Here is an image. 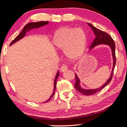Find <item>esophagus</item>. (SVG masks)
Instances as JSON below:
<instances>
[{"instance_id": "34e87169", "label": "esophagus", "mask_w": 127, "mask_h": 127, "mask_svg": "<svg viewBox=\"0 0 127 127\" xmlns=\"http://www.w3.org/2000/svg\"><path fill=\"white\" fill-rule=\"evenodd\" d=\"M67 69L68 68L67 66L64 65V66H62L61 67V69H60V71H61V72H62V73H64V72L67 71Z\"/></svg>"}]
</instances>
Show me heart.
Returning <instances> with one entry per match:
<instances>
[{
  "instance_id": "heart-1",
  "label": "heart",
  "mask_w": 127,
  "mask_h": 127,
  "mask_svg": "<svg viewBox=\"0 0 127 127\" xmlns=\"http://www.w3.org/2000/svg\"><path fill=\"white\" fill-rule=\"evenodd\" d=\"M87 43V34L79 28L62 27L56 31L53 37V44L56 49L64 51L66 57L71 61L82 57Z\"/></svg>"
}]
</instances>
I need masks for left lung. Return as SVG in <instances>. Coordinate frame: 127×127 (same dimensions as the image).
<instances>
[{"label": "left lung", "instance_id": "left-lung-1", "mask_svg": "<svg viewBox=\"0 0 127 127\" xmlns=\"http://www.w3.org/2000/svg\"><path fill=\"white\" fill-rule=\"evenodd\" d=\"M90 28L92 29L94 33V34L95 36V38L93 42L91 44L90 46V48L89 50L90 51L94 48L96 46L98 45H104L108 46L110 48L111 53H112V60H113V66L112 68V70H111V73L110 74V77L107 80L106 83H104L102 86L99 87V88L94 89H84L81 86V81L79 77H78L77 74L75 73V84L74 85V87L76 90L78 91V92L81 93L82 94L85 95H93L94 94L96 93L99 91L102 90L110 82L111 79H112V75H113V72H114L115 66L116 64V57H115V44L114 41L113 40L112 37L107 34V33L103 32V31H101L99 29H97L96 27H95L92 24H90V23H87Z\"/></svg>", "mask_w": 127, "mask_h": 127}]
</instances>
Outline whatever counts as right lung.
Returning <instances> with one entry per match:
<instances>
[{
	"label": "right lung",
	"mask_w": 127,
	"mask_h": 127,
	"mask_svg": "<svg viewBox=\"0 0 127 127\" xmlns=\"http://www.w3.org/2000/svg\"><path fill=\"white\" fill-rule=\"evenodd\" d=\"M49 23V21H38V22H32V23H29L28 24H26L24 26V28L23 29V30L20 33V34H19L18 36H17L16 38H15L14 40H13L11 42L9 46H11L12 45H13V44L16 43L17 41L20 40L21 39H22L25 36L27 32H30V31L32 30H34V29H37L39 28H41V27L45 26V25H47L48 23ZM60 75V73H59V71L58 70L57 74L55 76V78H54V89H53V92L52 94L50 97L47 100H46L45 102H44V103H46L49 101L50 99L52 98V97L53 96V95L54 94V92H55L56 90V85H57V80L58 77H59Z\"/></svg>",
	"instance_id": "right-lung-1"
}]
</instances>
